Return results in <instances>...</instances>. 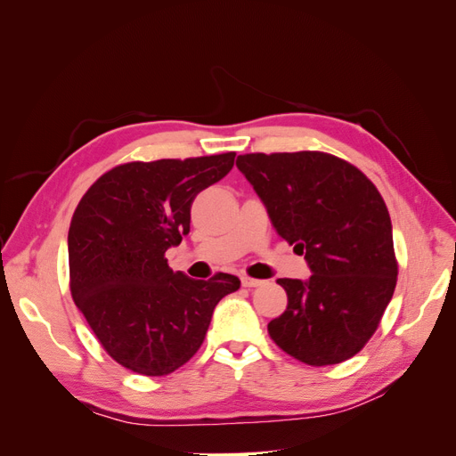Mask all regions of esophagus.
Returning <instances> with one entry per match:
<instances>
[{
  "mask_svg": "<svg viewBox=\"0 0 456 456\" xmlns=\"http://www.w3.org/2000/svg\"><path fill=\"white\" fill-rule=\"evenodd\" d=\"M262 283L265 281H260V280H255V278H249V275H241V285L243 287H260Z\"/></svg>",
  "mask_w": 456,
  "mask_h": 456,
  "instance_id": "34e87169",
  "label": "esophagus"
}]
</instances>
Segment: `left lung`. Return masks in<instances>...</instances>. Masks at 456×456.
Here are the masks:
<instances>
[{
  "mask_svg": "<svg viewBox=\"0 0 456 456\" xmlns=\"http://www.w3.org/2000/svg\"><path fill=\"white\" fill-rule=\"evenodd\" d=\"M272 224L312 275L278 280L287 310L268 333L295 360L335 365L360 352L397 281L392 220L380 191L352 163L325 151L238 156Z\"/></svg>",
  "mask_w": 456,
  "mask_h": 456,
  "instance_id": "8db88e82",
  "label": "left lung"
}]
</instances>
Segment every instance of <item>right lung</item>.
Returning a JSON list of instances; mask_svg holds the SVG:
<instances>
[{
  "label": "right lung",
  "mask_w": 456,
  "mask_h": 456,
  "mask_svg": "<svg viewBox=\"0 0 456 456\" xmlns=\"http://www.w3.org/2000/svg\"><path fill=\"white\" fill-rule=\"evenodd\" d=\"M236 151L131 161L106 171L77 203L68 230L70 293L106 354L144 377L183 367L205 340L236 275L191 280L165 251L190 232L201 190L226 176Z\"/></svg>",
  "instance_id": "obj_1"
}]
</instances>
